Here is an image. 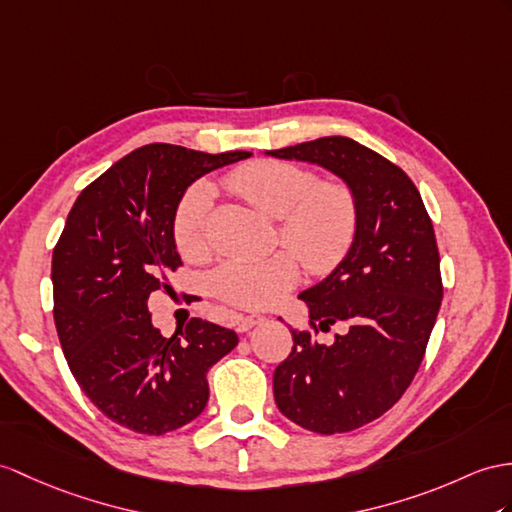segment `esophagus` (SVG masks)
Wrapping results in <instances>:
<instances>
[{"instance_id":"esophagus-1","label":"esophagus","mask_w":512,"mask_h":512,"mask_svg":"<svg viewBox=\"0 0 512 512\" xmlns=\"http://www.w3.org/2000/svg\"><path fill=\"white\" fill-rule=\"evenodd\" d=\"M263 321H265L263 315H245V317L239 319V323H236V330L247 332V330H252L254 326H258V323H263Z\"/></svg>"}]
</instances>
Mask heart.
I'll use <instances>...</instances> for the list:
<instances>
[{"mask_svg":"<svg viewBox=\"0 0 512 512\" xmlns=\"http://www.w3.org/2000/svg\"><path fill=\"white\" fill-rule=\"evenodd\" d=\"M228 186L260 213L280 221V241L304 260L310 271H328L350 249L358 206L352 189L339 180L319 182L306 167L278 160H258L230 173ZM213 189L193 184L173 215V239L186 258L206 249V228ZM299 280L297 260L286 254L269 258H230L210 273V289L241 308L278 304Z\"/></svg>","mask_w":512,"mask_h":512,"instance_id":"heart-1","label":"heart"}]
</instances>
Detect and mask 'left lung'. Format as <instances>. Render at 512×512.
<instances>
[{"mask_svg": "<svg viewBox=\"0 0 512 512\" xmlns=\"http://www.w3.org/2000/svg\"><path fill=\"white\" fill-rule=\"evenodd\" d=\"M265 154L326 169L356 197L350 249L299 293L315 332L336 321L350 330L328 345L291 330L293 350L273 373V397L286 419L317 434L350 432L400 400L423 360L443 297L432 221L413 180L347 136Z\"/></svg>", "mask_w": 512, "mask_h": 512, "instance_id": "1", "label": "left lung"}]
</instances>
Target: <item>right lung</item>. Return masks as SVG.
Listing matches in <instances>:
<instances>
[{"label": "right lung", "mask_w": 512, "mask_h": 512, "mask_svg": "<svg viewBox=\"0 0 512 512\" xmlns=\"http://www.w3.org/2000/svg\"><path fill=\"white\" fill-rule=\"evenodd\" d=\"M249 156L143 145L71 208L52 258L58 339L84 395L123 428L158 436L202 415L208 369L239 343L234 330L197 317L162 336L147 299L182 265L173 215L186 189Z\"/></svg>", "instance_id": "add662e5"}]
</instances>
